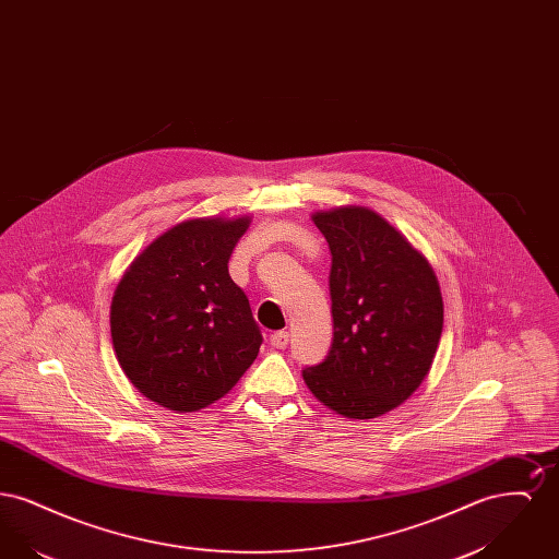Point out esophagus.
Listing matches in <instances>:
<instances>
[{"mask_svg": "<svg viewBox=\"0 0 559 559\" xmlns=\"http://www.w3.org/2000/svg\"><path fill=\"white\" fill-rule=\"evenodd\" d=\"M270 346L276 347V349H285L289 346V333L287 331H276L270 335Z\"/></svg>", "mask_w": 559, "mask_h": 559, "instance_id": "obj_1", "label": "esophagus"}]
</instances>
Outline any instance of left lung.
Masks as SVG:
<instances>
[{"label":"left lung","mask_w":559,"mask_h":559,"mask_svg":"<svg viewBox=\"0 0 559 559\" xmlns=\"http://www.w3.org/2000/svg\"><path fill=\"white\" fill-rule=\"evenodd\" d=\"M312 219L333 255V344L320 365L304 369V381L347 419L385 415L431 369L444 322L438 278L379 213L347 205Z\"/></svg>","instance_id":"1"}]
</instances>
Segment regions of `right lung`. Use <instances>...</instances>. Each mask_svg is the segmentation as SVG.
Segmentation results:
<instances>
[{"label":"right lung","instance_id":"obj_1","mask_svg":"<svg viewBox=\"0 0 559 559\" xmlns=\"http://www.w3.org/2000/svg\"><path fill=\"white\" fill-rule=\"evenodd\" d=\"M251 217H197L153 240L110 304V337L133 388L178 413L226 396L262 346L228 260Z\"/></svg>","mask_w":559,"mask_h":559}]
</instances>
